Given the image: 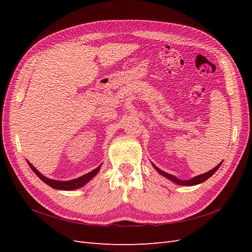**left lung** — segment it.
Segmentation results:
<instances>
[{"label": "left lung", "instance_id": "8db88e82", "mask_svg": "<svg viewBox=\"0 0 252 252\" xmlns=\"http://www.w3.org/2000/svg\"><path fill=\"white\" fill-rule=\"evenodd\" d=\"M220 164H222V162H220L218 166H216L215 168L211 169L210 171L206 172V173H203V174H200V175H197V177H194V178H192L191 180H187V181H185V180H180V179H178V178H175L174 175L169 174V173H167V172H165V171L161 170L159 168H158V167H157L155 164H152V166L155 167V169H156L159 174H162L163 177H165V178H167L168 180H170V181L174 182L175 184L182 185V186H193V185L201 184V183L205 182L206 180H208V179L211 177V175H212L213 173H215V172L220 168Z\"/></svg>", "mask_w": 252, "mask_h": 252}]
</instances>
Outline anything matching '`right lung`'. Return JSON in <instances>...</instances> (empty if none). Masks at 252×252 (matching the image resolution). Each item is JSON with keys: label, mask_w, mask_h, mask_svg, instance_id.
<instances>
[{"label": "right lung", "mask_w": 252, "mask_h": 252, "mask_svg": "<svg viewBox=\"0 0 252 252\" xmlns=\"http://www.w3.org/2000/svg\"><path fill=\"white\" fill-rule=\"evenodd\" d=\"M28 165L30 166V168L32 169V171L39 177L44 183H46L47 185H49L50 187L55 188V189H59V190H73V189H78L80 187H83L84 185H86L87 183L93 179L95 174H97V172L100 171V168H101V165L96 167V168L93 171H90L86 174L82 175V177L78 178V179H74V180H71V181H57V180H51V179H48L46 177H44V175L42 173H40L39 171H37L35 169V167L32 166V163L28 162Z\"/></svg>", "instance_id": "right-lung-1"}]
</instances>
